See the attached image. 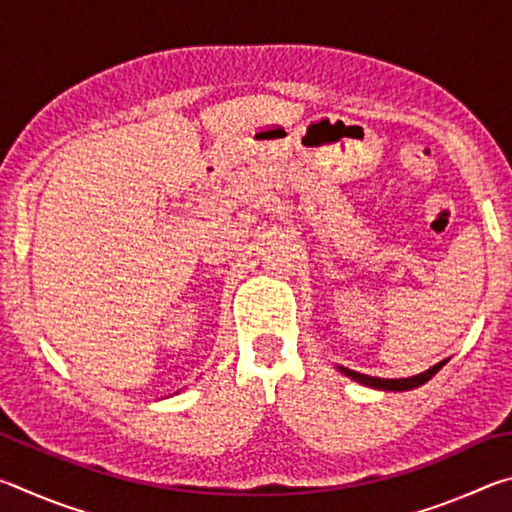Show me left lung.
I'll use <instances>...</instances> for the list:
<instances>
[{
  "label": "left lung",
  "mask_w": 512,
  "mask_h": 512,
  "mask_svg": "<svg viewBox=\"0 0 512 512\" xmlns=\"http://www.w3.org/2000/svg\"><path fill=\"white\" fill-rule=\"evenodd\" d=\"M447 363V359L445 361H440V363H436V366H431L429 370H424V372H420V375H413V377H404V379H381V377H370V375H361V372H354V370H348V368H343V366H339V370L343 372V375H348L350 379H354V381H359V384H363V386H370V388H379V391H411V388H418V386H422L424 381H429L433 375H436V372L443 368Z\"/></svg>",
  "instance_id": "1"
}]
</instances>
